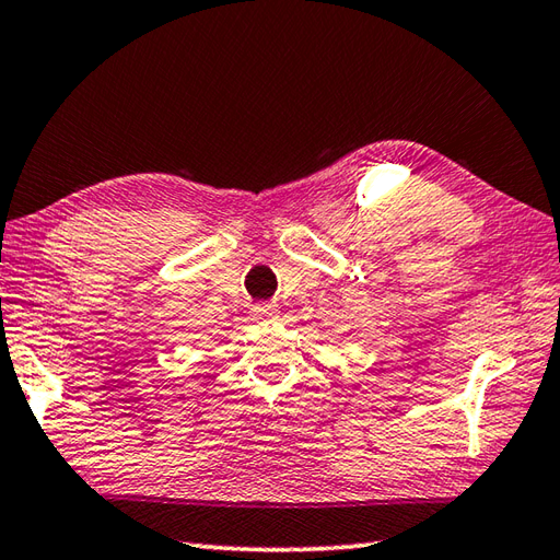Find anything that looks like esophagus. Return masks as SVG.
I'll return each mask as SVG.
<instances>
[{
    "label": "esophagus",
    "instance_id": "34e87169",
    "mask_svg": "<svg viewBox=\"0 0 560 560\" xmlns=\"http://www.w3.org/2000/svg\"><path fill=\"white\" fill-rule=\"evenodd\" d=\"M253 319H257V323H273V319H279V307L273 303L255 305L253 307Z\"/></svg>",
    "mask_w": 560,
    "mask_h": 560
}]
</instances>
